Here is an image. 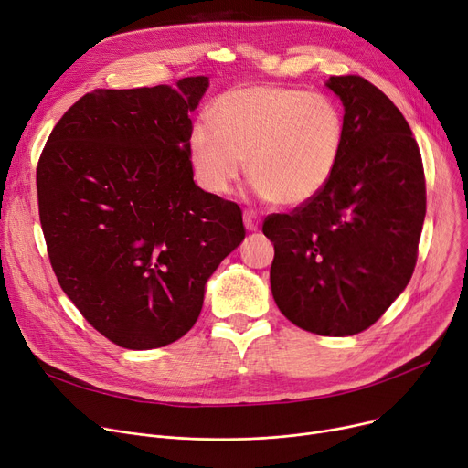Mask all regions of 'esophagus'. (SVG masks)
Wrapping results in <instances>:
<instances>
[{"mask_svg": "<svg viewBox=\"0 0 468 468\" xmlns=\"http://www.w3.org/2000/svg\"><path fill=\"white\" fill-rule=\"evenodd\" d=\"M244 226L249 231H256L260 228V214L252 208H244Z\"/></svg>", "mask_w": 468, "mask_h": 468, "instance_id": "1", "label": "esophagus"}]
</instances>
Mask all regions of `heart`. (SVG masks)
<instances>
[{
  "label": "heart",
  "instance_id": "heart-1",
  "mask_svg": "<svg viewBox=\"0 0 468 468\" xmlns=\"http://www.w3.org/2000/svg\"><path fill=\"white\" fill-rule=\"evenodd\" d=\"M216 130L197 122L189 134L195 175L212 193H228L244 159L258 191L281 207L311 201L330 182L346 138L339 106L326 94L256 85L219 96Z\"/></svg>",
  "mask_w": 468,
  "mask_h": 468
}]
</instances>
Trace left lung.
Masks as SVG:
<instances>
[{
	"mask_svg": "<svg viewBox=\"0 0 468 468\" xmlns=\"http://www.w3.org/2000/svg\"><path fill=\"white\" fill-rule=\"evenodd\" d=\"M346 108V138L324 189L269 214L271 292L292 324L355 335L378 323L410 282L427 212L425 170L408 121L360 76L326 83Z\"/></svg>",
	"mask_w": 468,
	"mask_h": 468,
	"instance_id": "1",
	"label": "left lung"
}]
</instances>
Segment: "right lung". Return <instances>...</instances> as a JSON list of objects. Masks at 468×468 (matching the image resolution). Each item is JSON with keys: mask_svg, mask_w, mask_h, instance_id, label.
<instances>
[{"mask_svg": "<svg viewBox=\"0 0 468 468\" xmlns=\"http://www.w3.org/2000/svg\"><path fill=\"white\" fill-rule=\"evenodd\" d=\"M208 78L94 89L57 122L37 161L47 254L66 296L119 347L186 335L205 284L242 242L237 203L193 182L189 113Z\"/></svg>", "mask_w": 468, "mask_h": 468, "instance_id": "add662e5", "label": "right lung"}]
</instances>
